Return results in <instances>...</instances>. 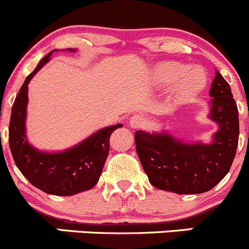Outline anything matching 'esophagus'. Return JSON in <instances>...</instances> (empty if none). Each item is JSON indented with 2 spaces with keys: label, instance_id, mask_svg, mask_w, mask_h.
Returning <instances> with one entry per match:
<instances>
[{
  "label": "esophagus",
  "instance_id": "1",
  "mask_svg": "<svg viewBox=\"0 0 249 249\" xmlns=\"http://www.w3.org/2000/svg\"><path fill=\"white\" fill-rule=\"evenodd\" d=\"M144 123L145 119L142 115L135 114L134 117H131V119H130V126H131L132 129H140V127H142L143 125H144Z\"/></svg>",
  "mask_w": 249,
  "mask_h": 249
}]
</instances>
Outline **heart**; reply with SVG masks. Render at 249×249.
Returning <instances> with one entry per match:
<instances>
[{
    "mask_svg": "<svg viewBox=\"0 0 249 249\" xmlns=\"http://www.w3.org/2000/svg\"><path fill=\"white\" fill-rule=\"evenodd\" d=\"M153 82L158 87H172L176 104H189L196 100L207 85V76L197 66L185 67L178 62H160L152 70Z\"/></svg>",
    "mask_w": 249,
    "mask_h": 249,
    "instance_id": "heart-1",
    "label": "heart"
}]
</instances>
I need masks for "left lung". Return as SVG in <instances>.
<instances>
[{
    "label": "left lung",
    "instance_id": "1",
    "mask_svg": "<svg viewBox=\"0 0 249 249\" xmlns=\"http://www.w3.org/2000/svg\"><path fill=\"white\" fill-rule=\"evenodd\" d=\"M208 118L218 124L212 142L187 143L169 132H135L137 154L150 184L176 194L208 192L227 176L238 144V110L231 89L215 71Z\"/></svg>",
    "mask_w": 249,
    "mask_h": 249
}]
</instances>
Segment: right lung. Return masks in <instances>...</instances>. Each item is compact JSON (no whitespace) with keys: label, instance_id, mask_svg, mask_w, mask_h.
I'll return each instance as SVG.
<instances>
[{"label":"right lung","instance_id":"right-lung-1","mask_svg":"<svg viewBox=\"0 0 249 249\" xmlns=\"http://www.w3.org/2000/svg\"><path fill=\"white\" fill-rule=\"evenodd\" d=\"M76 52V49H65ZM55 50L39 61L25 79L12 107L9 122V148L14 162L26 179L42 192L70 196L89 190L99 182L109 152V137L122 124L99 130L64 152L47 153L32 147L26 139L27 90L30 80L50 60Z\"/></svg>","mask_w":249,"mask_h":249}]
</instances>
